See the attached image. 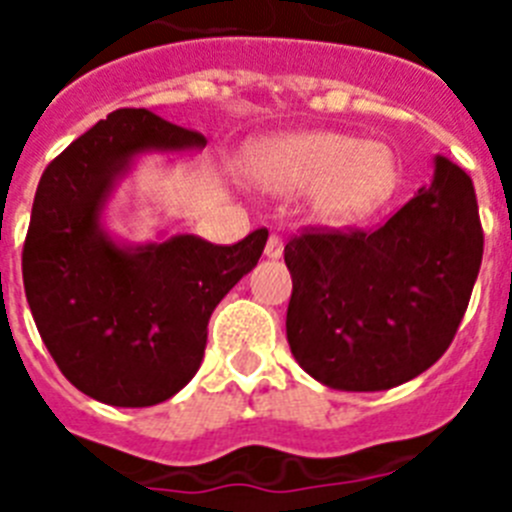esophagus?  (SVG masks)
<instances>
[{
	"mask_svg": "<svg viewBox=\"0 0 512 512\" xmlns=\"http://www.w3.org/2000/svg\"><path fill=\"white\" fill-rule=\"evenodd\" d=\"M266 256H269V259H279V256H282L284 253V241L282 238H279L277 233H271L269 235V241H266Z\"/></svg>",
	"mask_w": 512,
	"mask_h": 512,
	"instance_id": "obj_1",
	"label": "esophagus"
}]
</instances>
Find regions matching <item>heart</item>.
Returning <instances> with one entry per match:
<instances>
[{"mask_svg":"<svg viewBox=\"0 0 512 512\" xmlns=\"http://www.w3.org/2000/svg\"><path fill=\"white\" fill-rule=\"evenodd\" d=\"M259 171L279 189H312V210L325 223H348L390 197L397 182L392 153L343 133H300L271 140Z\"/></svg>","mask_w":512,"mask_h":512,"instance_id":"b5f03b06","label":"heart"}]
</instances>
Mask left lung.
Wrapping results in <instances>:
<instances>
[{"label":"left lung","mask_w":512,"mask_h":512,"mask_svg":"<svg viewBox=\"0 0 512 512\" xmlns=\"http://www.w3.org/2000/svg\"><path fill=\"white\" fill-rule=\"evenodd\" d=\"M482 248L472 179L443 156L431 187L377 228H305L284 246L292 356L333 390L418 377L454 341Z\"/></svg>","instance_id":"1"}]
</instances>
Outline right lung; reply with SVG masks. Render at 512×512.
<instances>
[{"label": "right lung", "instance_id": "add662e5", "mask_svg": "<svg viewBox=\"0 0 512 512\" xmlns=\"http://www.w3.org/2000/svg\"><path fill=\"white\" fill-rule=\"evenodd\" d=\"M151 110H115L45 166L22 248V282L45 348L76 390L117 408L169 400L197 374L217 302L259 264L269 230L233 246L197 235L120 248L99 215L143 151L205 146Z\"/></svg>", "mask_w": 512, "mask_h": 512}]
</instances>
